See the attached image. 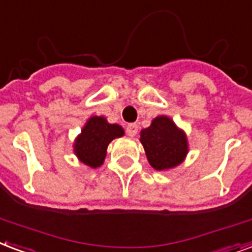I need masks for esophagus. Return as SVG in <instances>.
Wrapping results in <instances>:
<instances>
[{"instance_id":"1","label":"esophagus","mask_w":252,"mask_h":252,"mask_svg":"<svg viewBox=\"0 0 252 252\" xmlns=\"http://www.w3.org/2000/svg\"><path fill=\"white\" fill-rule=\"evenodd\" d=\"M126 133H127L128 137H135L138 133V125L135 124L127 125V127H126Z\"/></svg>"}]
</instances>
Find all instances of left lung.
<instances>
[{
    "label": "left lung",
    "mask_w": 252,
    "mask_h": 252,
    "mask_svg": "<svg viewBox=\"0 0 252 252\" xmlns=\"http://www.w3.org/2000/svg\"><path fill=\"white\" fill-rule=\"evenodd\" d=\"M141 142L155 170H167L181 163L187 154V141L167 117H157L151 126L141 131Z\"/></svg>",
    "instance_id": "obj_1"
}]
</instances>
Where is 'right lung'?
<instances>
[{
    "instance_id": "1",
    "label": "right lung",
    "mask_w": 252,
    "mask_h": 252,
    "mask_svg": "<svg viewBox=\"0 0 252 252\" xmlns=\"http://www.w3.org/2000/svg\"><path fill=\"white\" fill-rule=\"evenodd\" d=\"M122 135L124 128L119 125L107 124L103 117H92L75 141V154L85 164L98 167L103 163L109 143Z\"/></svg>"
}]
</instances>
